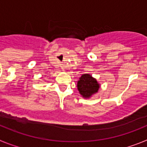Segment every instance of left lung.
<instances>
[{
    "label": "left lung",
    "instance_id": "obj_1",
    "mask_svg": "<svg viewBox=\"0 0 147 147\" xmlns=\"http://www.w3.org/2000/svg\"><path fill=\"white\" fill-rule=\"evenodd\" d=\"M100 88L99 83L96 79L90 74L82 75L77 82V89L82 96L85 98H90L93 95L98 93Z\"/></svg>",
    "mask_w": 147,
    "mask_h": 147
}]
</instances>
